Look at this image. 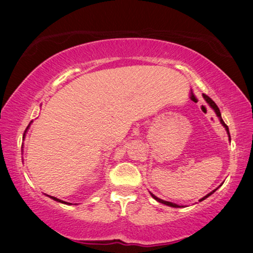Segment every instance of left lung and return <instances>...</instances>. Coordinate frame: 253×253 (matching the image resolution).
Here are the masks:
<instances>
[{
    "label": "left lung",
    "mask_w": 253,
    "mask_h": 253,
    "mask_svg": "<svg viewBox=\"0 0 253 253\" xmlns=\"http://www.w3.org/2000/svg\"><path fill=\"white\" fill-rule=\"evenodd\" d=\"M203 96H204V99H205V100H206V102H207V103H209V105H210L211 107H212V108L214 109V112H215V113H216V115H217V117H219V119H220V122H221V124H222V126H223L224 127H226L227 132H228V134H229V129H228L227 124L223 122V120H222V119H221V113H220V109H219V107H217V106H216V103H215V102H214V101H213V100H212V99H211L209 95H206V94H203ZM229 137H230V136H229ZM215 190H216V189H215ZM215 190H213V191H212V192H210V193H209V195H206L205 197H204V198H202V199H200V202H202V200H204V199H206V198H207V197H209V196H211V195H212V193H213V192H215ZM152 197H153V198H154L155 200H158V202H159V203H161V204H165V205H167V206H171V207H179L178 205H176V204H172V203H170V202H166V200L159 199V198H158V197H155L154 195H152Z\"/></svg>",
    "instance_id": "1"
}]
</instances>
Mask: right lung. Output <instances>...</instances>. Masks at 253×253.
I'll use <instances>...</instances> for the list:
<instances>
[{"mask_svg": "<svg viewBox=\"0 0 253 253\" xmlns=\"http://www.w3.org/2000/svg\"><path fill=\"white\" fill-rule=\"evenodd\" d=\"M50 198H51V199H54V200H56V202H58V203H63V204H68V203H65V202H63V200H60V199L55 198V197H51V196H50Z\"/></svg>", "mask_w": 253, "mask_h": 253, "instance_id": "1", "label": "right lung"}]
</instances>
